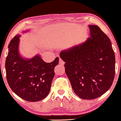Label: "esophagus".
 <instances>
[{
	"mask_svg": "<svg viewBox=\"0 0 121 121\" xmlns=\"http://www.w3.org/2000/svg\"><path fill=\"white\" fill-rule=\"evenodd\" d=\"M59 63L60 64H61V65H64V62L61 58H59Z\"/></svg>",
	"mask_w": 121,
	"mask_h": 121,
	"instance_id": "34e87169",
	"label": "esophagus"
}]
</instances>
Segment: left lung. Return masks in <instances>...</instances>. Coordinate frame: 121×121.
<instances>
[{"instance_id": "8db88e82", "label": "left lung", "mask_w": 121, "mask_h": 121, "mask_svg": "<svg viewBox=\"0 0 121 121\" xmlns=\"http://www.w3.org/2000/svg\"><path fill=\"white\" fill-rule=\"evenodd\" d=\"M90 37L85 42L61 51L65 72L73 90L85 100L105 94L113 83L115 56L110 39L96 25H89Z\"/></svg>"}]
</instances>
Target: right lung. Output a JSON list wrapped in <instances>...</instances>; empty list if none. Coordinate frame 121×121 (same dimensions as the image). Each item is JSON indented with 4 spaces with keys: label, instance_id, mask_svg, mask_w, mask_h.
<instances>
[{
    "label": "right lung",
    "instance_id": "right-lung-1",
    "mask_svg": "<svg viewBox=\"0 0 121 121\" xmlns=\"http://www.w3.org/2000/svg\"><path fill=\"white\" fill-rule=\"evenodd\" d=\"M25 32V31H24ZM20 35L11 39L5 61L6 79L18 96L29 102L39 101L48 95L59 58L46 63L37 54L31 59L21 57L19 52Z\"/></svg>",
    "mask_w": 121,
    "mask_h": 121
}]
</instances>
